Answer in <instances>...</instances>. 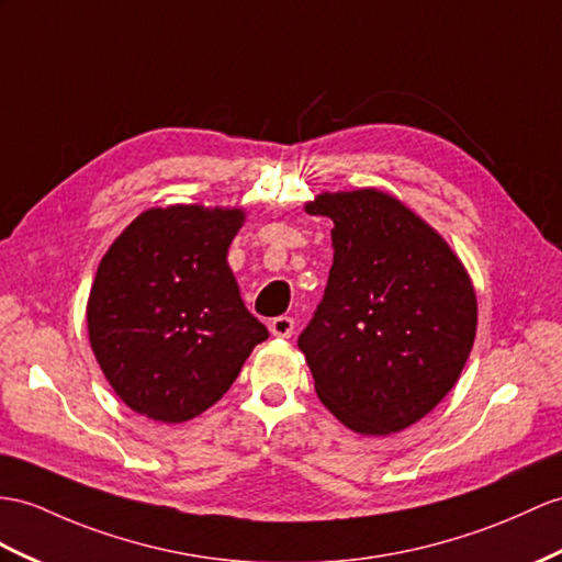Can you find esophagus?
I'll use <instances>...</instances> for the list:
<instances>
[{
	"label": "esophagus",
	"mask_w": 562,
	"mask_h": 562,
	"mask_svg": "<svg viewBox=\"0 0 562 562\" xmlns=\"http://www.w3.org/2000/svg\"><path fill=\"white\" fill-rule=\"evenodd\" d=\"M293 328H295V322L291 317H277L269 322V331L277 338H291Z\"/></svg>",
	"instance_id": "1"
}]
</instances>
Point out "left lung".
<instances>
[{"mask_svg": "<svg viewBox=\"0 0 562 562\" xmlns=\"http://www.w3.org/2000/svg\"><path fill=\"white\" fill-rule=\"evenodd\" d=\"M334 265L297 338L314 391L362 436L413 427L456 386L476 336V293L443 236L376 188L319 193Z\"/></svg>", "mask_w": 562, "mask_h": 562, "instance_id": "1", "label": "left lung"}]
</instances>
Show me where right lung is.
<instances>
[{
    "label": "right lung",
    "mask_w": 562,
    "mask_h": 562,
    "mask_svg": "<svg viewBox=\"0 0 562 562\" xmlns=\"http://www.w3.org/2000/svg\"><path fill=\"white\" fill-rule=\"evenodd\" d=\"M243 222L240 207H153L100 259L86 307L90 348L133 413L164 424L202 415L267 340L226 262Z\"/></svg>",
    "instance_id": "1"
}]
</instances>
